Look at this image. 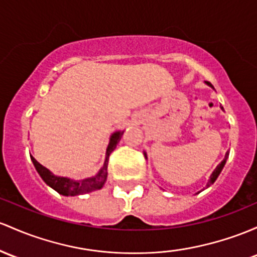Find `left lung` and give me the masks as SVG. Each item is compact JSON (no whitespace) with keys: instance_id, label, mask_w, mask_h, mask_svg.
Masks as SVG:
<instances>
[{"instance_id":"8db88e82","label":"left lung","mask_w":257,"mask_h":257,"mask_svg":"<svg viewBox=\"0 0 257 257\" xmlns=\"http://www.w3.org/2000/svg\"><path fill=\"white\" fill-rule=\"evenodd\" d=\"M206 84H207L208 86H211V87H212L213 90H215V87L212 86V84H210V83H208V81H206ZM221 109H222V111H224V109H223V107H222V106H221ZM144 156H145V159L148 160V155H146V152H145V151H144ZM228 156H229V151H227V152H225V156H224L223 161H222V162L219 163V165L217 166V167L215 168V171L212 172V174H211V176H210V179H208V182H207V184H206V188L211 187V185H212L213 183L216 182V179L218 178L219 173H221L222 170H223V167H224L225 162H227V160H228ZM206 188H205V189H206ZM199 193H200V191H199ZM199 193H197V194H199Z\"/></svg>"}]
</instances>
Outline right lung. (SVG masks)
<instances>
[{"instance_id":"obj_1","label":"right lung","mask_w":257,"mask_h":257,"mask_svg":"<svg viewBox=\"0 0 257 257\" xmlns=\"http://www.w3.org/2000/svg\"><path fill=\"white\" fill-rule=\"evenodd\" d=\"M123 133L124 131H117L109 137V143L106 149V159L105 162H103V166L100 168V171H98L94 177H89V178L85 179L74 180L67 178V177L55 176L50 170H47L46 167L40 165L33 156H30V159H32L34 167L36 168L38 173L40 174L42 180H44L49 187L52 188L53 190L57 191L58 194L64 196L83 195V194L98 190V189H101L105 185L107 180V165H108L109 155H111V152L114 150L117 144L119 143Z\"/></svg>"}]
</instances>
